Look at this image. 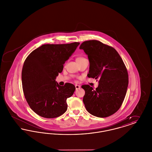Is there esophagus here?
Returning <instances> with one entry per match:
<instances>
[{"label": "esophagus", "instance_id": "34e87169", "mask_svg": "<svg viewBox=\"0 0 152 152\" xmlns=\"http://www.w3.org/2000/svg\"><path fill=\"white\" fill-rule=\"evenodd\" d=\"M75 87H76V89H78L80 88V86H79V85H77V84L75 85Z\"/></svg>", "mask_w": 152, "mask_h": 152}]
</instances>
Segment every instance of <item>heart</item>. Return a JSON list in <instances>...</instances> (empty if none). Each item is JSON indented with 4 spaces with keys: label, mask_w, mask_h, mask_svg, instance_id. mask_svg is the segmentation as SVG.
<instances>
[{
    "label": "heart",
    "mask_w": 152,
    "mask_h": 152,
    "mask_svg": "<svg viewBox=\"0 0 152 152\" xmlns=\"http://www.w3.org/2000/svg\"><path fill=\"white\" fill-rule=\"evenodd\" d=\"M82 58H76V60H80V59H82Z\"/></svg>",
    "instance_id": "b5f03b06"
}]
</instances>
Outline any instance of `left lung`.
Returning a JSON list of instances; mask_svg holds the SVG:
<instances>
[{
  "label": "left lung",
  "instance_id": "obj_1",
  "mask_svg": "<svg viewBox=\"0 0 152 152\" xmlns=\"http://www.w3.org/2000/svg\"><path fill=\"white\" fill-rule=\"evenodd\" d=\"M89 61L88 77L99 80L94 89L89 85L85 91L83 102L93 116L107 117L121 107L128 86V73L118 53L115 48L95 40L84 42L80 46Z\"/></svg>",
  "mask_w": 152,
  "mask_h": 152
}]
</instances>
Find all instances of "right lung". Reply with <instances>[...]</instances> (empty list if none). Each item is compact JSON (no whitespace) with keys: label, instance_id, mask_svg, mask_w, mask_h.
Segmentation results:
<instances>
[{"label":"right lung","instance_id":"right-lung-1","mask_svg":"<svg viewBox=\"0 0 152 152\" xmlns=\"http://www.w3.org/2000/svg\"><path fill=\"white\" fill-rule=\"evenodd\" d=\"M79 44H44L25 60L22 72L23 90L29 107L39 116L56 118L66 110V99L72 96L76 88L71 83L60 86L55 79Z\"/></svg>","mask_w":152,"mask_h":152}]
</instances>
